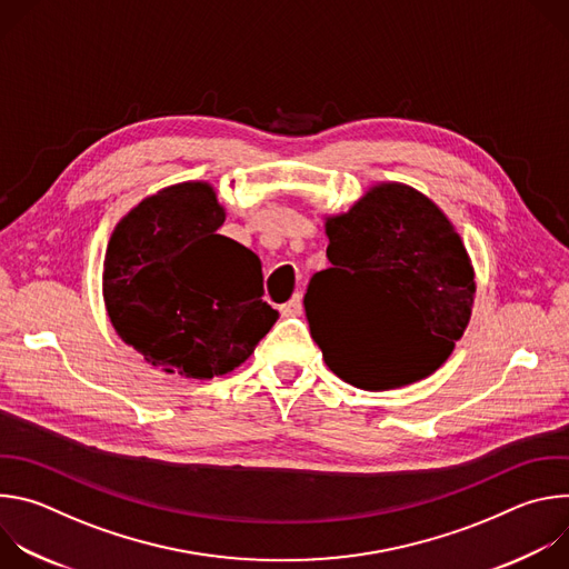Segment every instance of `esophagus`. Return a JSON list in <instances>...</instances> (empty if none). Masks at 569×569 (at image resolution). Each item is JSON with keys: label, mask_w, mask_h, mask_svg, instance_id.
I'll use <instances>...</instances> for the list:
<instances>
[{"label": "esophagus", "mask_w": 569, "mask_h": 569, "mask_svg": "<svg viewBox=\"0 0 569 569\" xmlns=\"http://www.w3.org/2000/svg\"><path fill=\"white\" fill-rule=\"evenodd\" d=\"M303 312V303H301V292H297L288 303L281 306V315L283 317H297Z\"/></svg>", "instance_id": "1"}]
</instances>
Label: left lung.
Segmentation results:
<instances>
[{"instance_id":"1","label":"left lung","mask_w":569,"mask_h":569,"mask_svg":"<svg viewBox=\"0 0 569 569\" xmlns=\"http://www.w3.org/2000/svg\"><path fill=\"white\" fill-rule=\"evenodd\" d=\"M331 268L312 274L303 308L323 360L360 389H393L437 371L463 336L475 274L443 211L405 184H378L327 218ZM382 318L399 342L382 359L366 323Z\"/></svg>"}]
</instances>
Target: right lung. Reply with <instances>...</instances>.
Listing matches in <instances>:
<instances>
[{
    "instance_id": "obj_1",
    "label": "right lung",
    "mask_w": 569,
    "mask_h": 569,
    "mask_svg": "<svg viewBox=\"0 0 569 569\" xmlns=\"http://www.w3.org/2000/svg\"><path fill=\"white\" fill-rule=\"evenodd\" d=\"M224 209L207 182L141 200L114 227L103 297L119 338L167 373L209 380L246 362L279 312L259 257L218 233Z\"/></svg>"
}]
</instances>
